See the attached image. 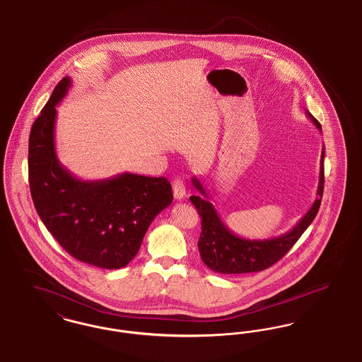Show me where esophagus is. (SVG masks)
<instances>
[{
  "label": "esophagus",
  "instance_id": "esophagus-1",
  "mask_svg": "<svg viewBox=\"0 0 362 362\" xmlns=\"http://www.w3.org/2000/svg\"><path fill=\"white\" fill-rule=\"evenodd\" d=\"M173 194H174V199L177 200H182L185 196H187V189H185V185L181 180H174L173 181Z\"/></svg>",
  "mask_w": 362,
  "mask_h": 362
}]
</instances>
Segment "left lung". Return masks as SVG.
<instances>
[{
  "label": "left lung",
  "mask_w": 362,
  "mask_h": 362,
  "mask_svg": "<svg viewBox=\"0 0 362 362\" xmlns=\"http://www.w3.org/2000/svg\"><path fill=\"white\" fill-rule=\"evenodd\" d=\"M319 131V121L306 112ZM324 148L320 158V177L317 197L301 221L285 234L268 240H247L235 235L222 222L216 209L209 203V196L200 181L193 177V185L203 196H190L192 204L202 218V234L197 243L204 264L219 274H247L263 271L281 260L298 241L305 230L313 222L320 209L324 189Z\"/></svg>",
  "instance_id": "left-lung-1"
}]
</instances>
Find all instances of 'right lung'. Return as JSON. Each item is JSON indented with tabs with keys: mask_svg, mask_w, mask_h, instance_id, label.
<instances>
[{
	"mask_svg": "<svg viewBox=\"0 0 362 362\" xmlns=\"http://www.w3.org/2000/svg\"><path fill=\"white\" fill-rule=\"evenodd\" d=\"M64 77L33 124L28 140V181L46 228L71 256L106 269L125 267L139 252L153 218L173 202L165 177L121 173L83 181L58 162L56 106L66 95Z\"/></svg>",
	"mask_w": 362,
	"mask_h": 362,
	"instance_id": "right-lung-1",
	"label": "right lung"
}]
</instances>
